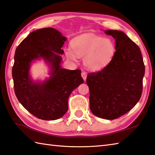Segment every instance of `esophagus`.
<instances>
[{
	"label": "esophagus",
	"mask_w": 155,
	"mask_h": 155,
	"mask_svg": "<svg viewBox=\"0 0 155 155\" xmlns=\"http://www.w3.org/2000/svg\"><path fill=\"white\" fill-rule=\"evenodd\" d=\"M81 77L83 78V79H84V80L85 81L86 80V78H87V73L86 72H85V71H82L81 72Z\"/></svg>",
	"instance_id": "obj_1"
}]
</instances>
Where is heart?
Masks as SVG:
<instances>
[{
  "label": "heart",
  "mask_w": 155,
  "mask_h": 155,
  "mask_svg": "<svg viewBox=\"0 0 155 155\" xmlns=\"http://www.w3.org/2000/svg\"><path fill=\"white\" fill-rule=\"evenodd\" d=\"M71 49L65 51L67 58L74 61L77 57L84 58V64L90 70H99L108 64L114 53L115 47L109 39L89 35L74 39Z\"/></svg>",
  "instance_id": "1"
}]
</instances>
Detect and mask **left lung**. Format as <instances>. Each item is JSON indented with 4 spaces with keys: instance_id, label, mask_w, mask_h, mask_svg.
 <instances>
[{
    "instance_id": "obj_1",
    "label": "left lung",
    "mask_w": 155,
    "mask_h": 155,
    "mask_svg": "<svg viewBox=\"0 0 155 155\" xmlns=\"http://www.w3.org/2000/svg\"><path fill=\"white\" fill-rule=\"evenodd\" d=\"M115 39L116 51L100 71L88 74L90 108L93 114L114 120L125 114L139 101L145 68L139 47L122 31L107 30Z\"/></svg>"
}]
</instances>
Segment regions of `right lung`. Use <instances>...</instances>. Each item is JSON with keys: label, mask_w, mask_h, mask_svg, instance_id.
<instances>
[{"label": "right lung", "mask_w": 155, "mask_h": 155, "mask_svg": "<svg viewBox=\"0 0 155 155\" xmlns=\"http://www.w3.org/2000/svg\"><path fill=\"white\" fill-rule=\"evenodd\" d=\"M66 39L58 30L43 28L31 33L16 49L12 69L15 95L27 111L44 120L62 117L72 91L84 82L80 69L60 65L59 54H64L61 47ZM40 58L52 67L51 77L42 83L34 82L29 76L31 62Z\"/></svg>", "instance_id": "obj_1"}]
</instances>
